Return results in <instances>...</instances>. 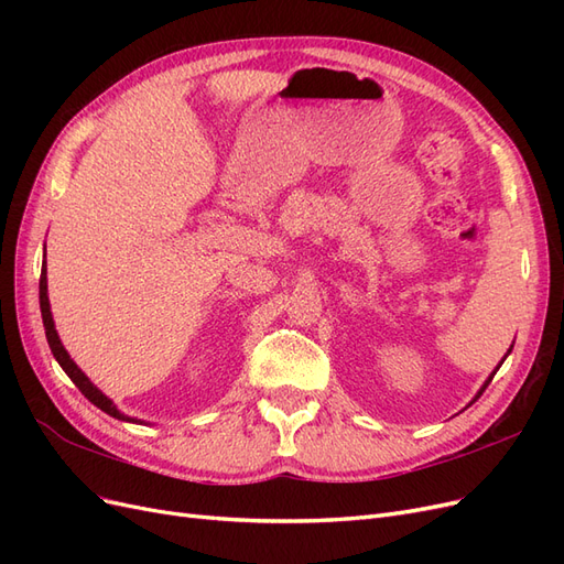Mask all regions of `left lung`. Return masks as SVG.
Listing matches in <instances>:
<instances>
[{
	"mask_svg": "<svg viewBox=\"0 0 564 564\" xmlns=\"http://www.w3.org/2000/svg\"><path fill=\"white\" fill-rule=\"evenodd\" d=\"M513 344H516V340H513ZM510 350H513V346H510V348H508V352H506V355H503V360H506V357H508V355H510ZM503 360H501V362H499V367H501V365H503ZM499 367H497V369H494V371H491V373H489V379H487V381H485V383H482V388H480V390H477V395H475V398H473V402H475V400H477V398H480V395H482V392H485V388H487V386H489V383H491V379H494V373H497V371H499ZM473 402H470V404H473Z\"/></svg>",
	"mask_w": 564,
	"mask_h": 564,
	"instance_id": "8db88e82",
	"label": "left lung"
}]
</instances>
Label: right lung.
I'll list each match as a JSON object with an SVG mask.
<instances>
[{
  "label": "right lung",
  "instance_id": "1",
  "mask_svg": "<svg viewBox=\"0 0 564 564\" xmlns=\"http://www.w3.org/2000/svg\"><path fill=\"white\" fill-rule=\"evenodd\" d=\"M44 256H46V253H44ZM46 292H48V286H46V261H44V263H42V278H40V308H42V322H44V332H46L48 348H51V352H54L56 362L63 367V371L67 373V377H70V381L82 390V395L87 398L91 404H96V406L100 409V412H106V414H110L112 419H119V421L143 423V421H139V419H131V416L119 412V409L115 406V402H112L108 395H104V392H100V390L89 381L87 373H84V371L75 365L73 357L67 355L65 346L61 344V336H58V332H56V324H54V315H51V303H48V294H46Z\"/></svg>",
  "mask_w": 564,
  "mask_h": 564
}]
</instances>
